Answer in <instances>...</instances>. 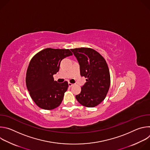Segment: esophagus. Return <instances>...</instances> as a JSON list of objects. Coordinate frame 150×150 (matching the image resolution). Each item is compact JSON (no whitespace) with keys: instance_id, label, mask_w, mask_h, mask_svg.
Returning <instances> with one entry per match:
<instances>
[{"instance_id":"1","label":"esophagus","mask_w":150,"mask_h":150,"mask_svg":"<svg viewBox=\"0 0 150 150\" xmlns=\"http://www.w3.org/2000/svg\"><path fill=\"white\" fill-rule=\"evenodd\" d=\"M68 85H69V87H72V86H73V85H74V83H71V82H69V83H68Z\"/></svg>"}]
</instances>
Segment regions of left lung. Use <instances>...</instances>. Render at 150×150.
I'll return each mask as SVG.
<instances>
[{"mask_svg":"<svg viewBox=\"0 0 150 150\" xmlns=\"http://www.w3.org/2000/svg\"><path fill=\"white\" fill-rule=\"evenodd\" d=\"M80 65V74L86 78L77 101L87 108H94L105 98L110 85V75L104 58L97 51L87 47L72 49Z\"/></svg>","mask_w":150,"mask_h":150,"instance_id":"obj_1","label":"left lung"}]
</instances>
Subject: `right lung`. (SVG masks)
<instances>
[{"mask_svg": "<svg viewBox=\"0 0 150 150\" xmlns=\"http://www.w3.org/2000/svg\"><path fill=\"white\" fill-rule=\"evenodd\" d=\"M72 55L69 49L46 48L30 60L26 85L31 98L41 109L52 110L61 104L68 82L58 83L54 81L53 75L59 71L61 60Z\"/></svg>", "mask_w": 150, "mask_h": 150, "instance_id": "add662e5", "label": "right lung"}]
</instances>
